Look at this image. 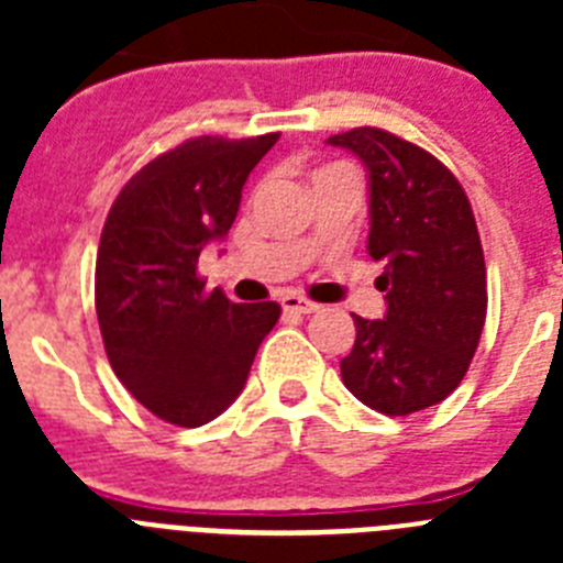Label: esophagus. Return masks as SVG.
Returning <instances> with one entry per match:
<instances>
[{
  "mask_svg": "<svg viewBox=\"0 0 563 563\" xmlns=\"http://www.w3.org/2000/svg\"><path fill=\"white\" fill-rule=\"evenodd\" d=\"M282 307H285L287 312H298V316H310V312L318 310L316 301H310V298H305V296H296V292H287V296H282Z\"/></svg>",
  "mask_w": 563,
  "mask_h": 563,
  "instance_id": "1",
  "label": "esophagus"
}]
</instances>
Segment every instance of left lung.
<instances>
[{
    "instance_id": "obj_1",
    "label": "left lung",
    "mask_w": 563,
    "mask_h": 563,
    "mask_svg": "<svg viewBox=\"0 0 563 563\" xmlns=\"http://www.w3.org/2000/svg\"><path fill=\"white\" fill-rule=\"evenodd\" d=\"M369 172V256L383 265L386 316H355L343 386L369 409L406 417L437 406L465 377L487 312L485 253L474 211L434 154L357 126L327 137Z\"/></svg>"
}]
</instances>
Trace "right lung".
<instances>
[{"label": "right lung", "mask_w": 563, "mask_h": 563, "mask_svg": "<svg viewBox=\"0 0 563 563\" xmlns=\"http://www.w3.org/2000/svg\"><path fill=\"white\" fill-rule=\"evenodd\" d=\"M278 132L191 137L121 188L103 222L96 312L114 375L161 420L197 429L245 389L276 301L233 305L197 276L200 251L225 239L242 186Z\"/></svg>", "instance_id": "right-lung-1"}]
</instances>
